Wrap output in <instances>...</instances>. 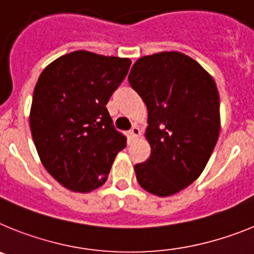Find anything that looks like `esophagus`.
I'll return each mask as SVG.
<instances>
[{
	"label": "esophagus",
	"instance_id": "esophagus-1",
	"mask_svg": "<svg viewBox=\"0 0 254 254\" xmlns=\"http://www.w3.org/2000/svg\"><path fill=\"white\" fill-rule=\"evenodd\" d=\"M140 128H138L137 126H133L131 129H129V138L134 140V138H137L140 136Z\"/></svg>",
	"mask_w": 254,
	"mask_h": 254
}]
</instances>
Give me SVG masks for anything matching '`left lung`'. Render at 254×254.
Segmentation results:
<instances>
[{"mask_svg": "<svg viewBox=\"0 0 254 254\" xmlns=\"http://www.w3.org/2000/svg\"><path fill=\"white\" fill-rule=\"evenodd\" d=\"M129 85L147 108L145 137L151 155L134 165L138 185L167 197L193 183L205 169L220 133V98L210 73L177 51L141 57Z\"/></svg>", "mask_w": 254, "mask_h": 254, "instance_id": "1", "label": "left lung"}]
</instances>
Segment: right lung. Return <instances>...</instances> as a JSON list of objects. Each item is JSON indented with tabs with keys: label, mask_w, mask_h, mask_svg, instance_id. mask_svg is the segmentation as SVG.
I'll list each match as a JSON object with an SVG mask.
<instances>
[{
	"label": "right lung",
	"mask_w": 254,
	"mask_h": 254,
	"mask_svg": "<svg viewBox=\"0 0 254 254\" xmlns=\"http://www.w3.org/2000/svg\"><path fill=\"white\" fill-rule=\"evenodd\" d=\"M131 66L129 58L75 51L40 73L30 131L40 161L60 185L87 193L105 183L126 140L105 105Z\"/></svg>",
	"instance_id": "1"
}]
</instances>
